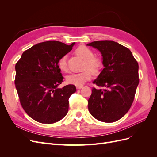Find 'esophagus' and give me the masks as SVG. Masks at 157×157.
<instances>
[{"mask_svg": "<svg viewBox=\"0 0 157 157\" xmlns=\"http://www.w3.org/2000/svg\"><path fill=\"white\" fill-rule=\"evenodd\" d=\"M76 87H77V89H78H78H81V88H83L82 86H77Z\"/></svg>", "mask_w": 157, "mask_h": 157, "instance_id": "34e87169", "label": "esophagus"}]
</instances>
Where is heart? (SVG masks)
I'll list each match as a JSON object with an SVG mask.
<instances>
[{"label": "heart", "mask_w": 157, "mask_h": 157, "mask_svg": "<svg viewBox=\"0 0 157 157\" xmlns=\"http://www.w3.org/2000/svg\"><path fill=\"white\" fill-rule=\"evenodd\" d=\"M76 53L85 60L84 68L88 69L82 72L71 73L67 76L66 80L69 84L75 86H82L92 78V73L97 74L100 72L103 67V63L100 59L94 58V52L85 46H79L76 50ZM58 66L62 71L66 72L67 71V56H63L59 59Z\"/></svg>", "instance_id": "obj_1"}]
</instances>
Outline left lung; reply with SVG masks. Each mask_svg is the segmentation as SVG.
I'll use <instances>...</instances> for the list:
<instances>
[{
    "mask_svg": "<svg viewBox=\"0 0 157 157\" xmlns=\"http://www.w3.org/2000/svg\"><path fill=\"white\" fill-rule=\"evenodd\" d=\"M100 52L104 68L93 83L88 99V110L97 120L113 122L119 120L134 101L139 84V65L131 51L111 40L94 41L86 44Z\"/></svg>",
    "mask_w": 157,
    "mask_h": 157,
    "instance_id": "obj_1",
    "label": "left lung"
}]
</instances>
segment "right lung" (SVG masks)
Segmentation results:
<instances>
[{"mask_svg":"<svg viewBox=\"0 0 157 157\" xmlns=\"http://www.w3.org/2000/svg\"><path fill=\"white\" fill-rule=\"evenodd\" d=\"M75 44L40 42L23 52L16 64L15 84L21 105L35 121L52 124L67 114L69 99L76 87L69 84L58 88L63 79L58 61Z\"/></svg>","mask_w":157,"mask_h":157,"instance_id":"add662e5","label":"right lung"}]
</instances>
